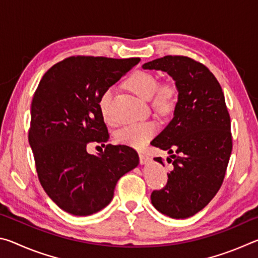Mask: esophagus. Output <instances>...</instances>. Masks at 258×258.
I'll return each instance as SVG.
<instances>
[{
  "label": "esophagus",
  "instance_id": "obj_1",
  "mask_svg": "<svg viewBox=\"0 0 258 258\" xmlns=\"http://www.w3.org/2000/svg\"><path fill=\"white\" fill-rule=\"evenodd\" d=\"M139 158H140V163H141L142 165L147 164L148 161H149V156H148L147 154H145V152H139Z\"/></svg>",
  "mask_w": 258,
  "mask_h": 258
}]
</instances>
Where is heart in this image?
Returning a JSON list of instances; mask_svg holds the SVG:
<instances>
[{
  "mask_svg": "<svg viewBox=\"0 0 258 258\" xmlns=\"http://www.w3.org/2000/svg\"><path fill=\"white\" fill-rule=\"evenodd\" d=\"M125 86L140 99L151 101L152 107L160 113H167L175 107L178 99V89L172 81H166L158 84V80L154 74L138 71L127 77ZM111 100V90L104 91L99 100V109L102 118L110 123L112 120L109 113V104ZM158 126L155 121H142L127 125L119 130L116 134V140L121 145L141 149L155 137Z\"/></svg>",
  "mask_w": 258,
  "mask_h": 258,
  "instance_id": "heart-1",
  "label": "heart"
}]
</instances>
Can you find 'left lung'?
<instances>
[{
  "mask_svg": "<svg viewBox=\"0 0 258 258\" xmlns=\"http://www.w3.org/2000/svg\"><path fill=\"white\" fill-rule=\"evenodd\" d=\"M166 72L178 89L173 119L151 145L173 153L168 180L151 194L157 211L186 218L206 207L223 183L232 151L223 91L209 69L189 56L166 55L142 66ZM155 160L164 165L161 157Z\"/></svg>",
  "mask_w": 258,
  "mask_h": 258,
  "instance_id": "1",
  "label": "left lung"
}]
</instances>
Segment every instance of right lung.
I'll use <instances>...</instances> for the list:
<instances>
[{"label":"right lung","instance_id":"obj_1","mask_svg":"<svg viewBox=\"0 0 258 258\" xmlns=\"http://www.w3.org/2000/svg\"><path fill=\"white\" fill-rule=\"evenodd\" d=\"M140 62V58L69 56L47 71L35 91L28 141L38 180L47 196L76 216L101 211L117 181L139 164L127 146L104 145L107 126L99 109L104 91ZM90 144L106 146L90 155Z\"/></svg>","mask_w":258,"mask_h":258}]
</instances>
